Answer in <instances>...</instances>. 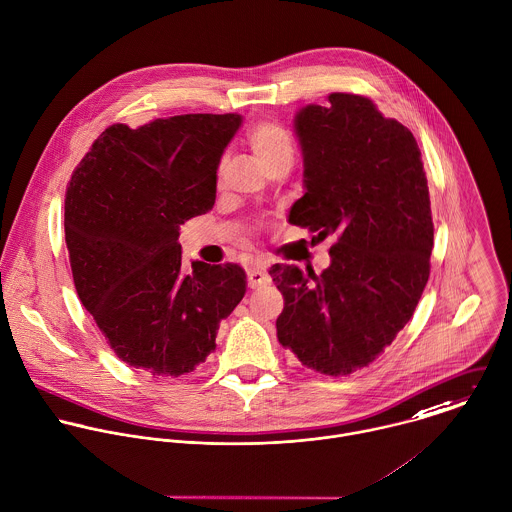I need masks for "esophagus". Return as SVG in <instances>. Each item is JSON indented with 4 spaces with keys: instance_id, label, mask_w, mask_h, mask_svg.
Returning a JSON list of instances; mask_svg holds the SVG:
<instances>
[{
    "instance_id": "esophagus-1",
    "label": "esophagus",
    "mask_w": 512,
    "mask_h": 512,
    "mask_svg": "<svg viewBox=\"0 0 512 512\" xmlns=\"http://www.w3.org/2000/svg\"><path fill=\"white\" fill-rule=\"evenodd\" d=\"M247 277H249V287L251 289H259V287L269 283V273H267V267L263 263H253L247 271Z\"/></svg>"
}]
</instances>
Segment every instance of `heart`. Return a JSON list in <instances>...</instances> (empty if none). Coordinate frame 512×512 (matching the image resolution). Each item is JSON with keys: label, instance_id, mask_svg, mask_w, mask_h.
Masks as SVG:
<instances>
[{"label": "heart", "instance_id": "heart-1", "mask_svg": "<svg viewBox=\"0 0 512 512\" xmlns=\"http://www.w3.org/2000/svg\"><path fill=\"white\" fill-rule=\"evenodd\" d=\"M247 143L255 159L267 167L273 161L291 155V137L275 121H257L247 131Z\"/></svg>", "mask_w": 512, "mask_h": 512}]
</instances>
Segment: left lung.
<instances>
[{
	"label": "left lung",
	"mask_w": 512,
	"mask_h": 512,
	"mask_svg": "<svg viewBox=\"0 0 512 512\" xmlns=\"http://www.w3.org/2000/svg\"><path fill=\"white\" fill-rule=\"evenodd\" d=\"M305 195L289 221L335 235L317 277L273 265L283 293L277 339L323 375L373 363L409 323L431 271L433 217L421 149L369 97L331 93L295 115Z\"/></svg>",
	"instance_id": "8db88e82"
}]
</instances>
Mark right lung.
<instances>
[{"instance_id":"obj_1","label":"right lung","mask_w":512,"mask_h":512,"mask_svg":"<svg viewBox=\"0 0 512 512\" xmlns=\"http://www.w3.org/2000/svg\"><path fill=\"white\" fill-rule=\"evenodd\" d=\"M237 113L107 127L71 175L65 243L81 305L113 353L157 377L191 373L247 291L237 263L181 271L179 227L213 209Z\"/></svg>"}]
</instances>
